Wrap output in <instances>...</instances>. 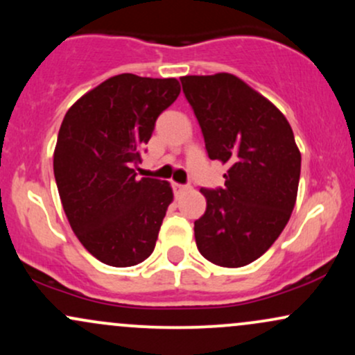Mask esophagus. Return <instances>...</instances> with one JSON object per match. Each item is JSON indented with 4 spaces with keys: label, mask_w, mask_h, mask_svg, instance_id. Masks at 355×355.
I'll return each instance as SVG.
<instances>
[{
    "label": "esophagus",
    "mask_w": 355,
    "mask_h": 355,
    "mask_svg": "<svg viewBox=\"0 0 355 355\" xmlns=\"http://www.w3.org/2000/svg\"><path fill=\"white\" fill-rule=\"evenodd\" d=\"M173 190L175 191H177V193H178V191H183V190H187V185H182V183H173Z\"/></svg>",
    "instance_id": "1"
}]
</instances>
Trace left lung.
<instances>
[{
	"label": "left lung",
	"instance_id": "1",
	"mask_svg": "<svg viewBox=\"0 0 355 355\" xmlns=\"http://www.w3.org/2000/svg\"><path fill=\"white\" fill-rule=\"evenodd\" d=\"M210 160L229 165L225 185L200 189L198 252L220 267H243L279 239L294 210L300 152L282 113L229 73L180 78Z\"/></svg>",
	"mask_w": 355,
	"mask_h": 355
}]
</instances>
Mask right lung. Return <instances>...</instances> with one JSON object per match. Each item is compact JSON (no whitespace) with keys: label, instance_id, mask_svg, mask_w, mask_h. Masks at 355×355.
<instances>
[{"label":"right lung","instance_id":"right-lung-1","mask_svg":"<svg viewBox=\"0 0 355 355\" xmlns=\"http://www.w3.org/2000/svg\"><path fill=\"white\" fill-rule=\"evenodd\" d=\"M180 95L175 78L123 73L68 110L53 170L73 232L100 262L132 267L153 252L172 202L170 183L137 178L155 121Z\"/></svg>","mask_w":355,"mask_h":355}]
</instances>
